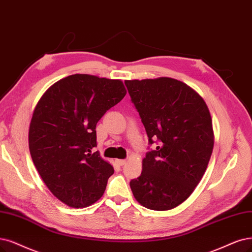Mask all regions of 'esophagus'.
Returning <instances> with one entry per match:
<instances>
[{
    "mask_svg": "<svg viewBox=\"0 0 252 252\" xmlns=\"http://www.w3.org/2000/svg\"><path fill=\"white\" fill-rule=\"evenodd\" d=\"M116 163H117L119 166H124V165L126 163V160H116Z\"/></svg>",
    "mask_w": 252,
    "mask_h": 252,
    "instance_id": "1",
    "label": "esophagus"
}]
</instances>
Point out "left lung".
Returning a JSON list of instances; mask_svg holds the SVG:
<instances>
[{"label":"left lung","instance_id":"obj_1","mask_svg":"<svg viewBox=\"0 0 252 252\" xmlns=\"http://www.w3.org/2000/svg\"><path fill=\"white\" fill-rule=\"evenodd\" d=\"M125 84L148 144L158 145L146 153L141 175L129 186L145 208L171 210L190 196L208 167L214 146L209 109L196 91L175 79Z\"/></svg>","mask_w":252,"mask_h":252}]
</instances>
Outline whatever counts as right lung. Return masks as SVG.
Returning a JSON list of instances; mask_svg holds the SVG:
<instances>
[{
	"label": "right lung",
	"mask_w": 252,
	"mask_h": 252,
	"mask_svg": "<svg viewBox=\"0 0 252 252\" xmlns=\"http://www.w3.org/2000/svg\"><path fill=\"white\" fill-rule=\"evenodd\" d=\"M126 94L120 80L72 74L56 82L37 104L29 129L33 163L46 187L72 208L104 194L114 173L96 147V124Z\"/></svg>",
	"instance_id": "1"
}]
</instances>
